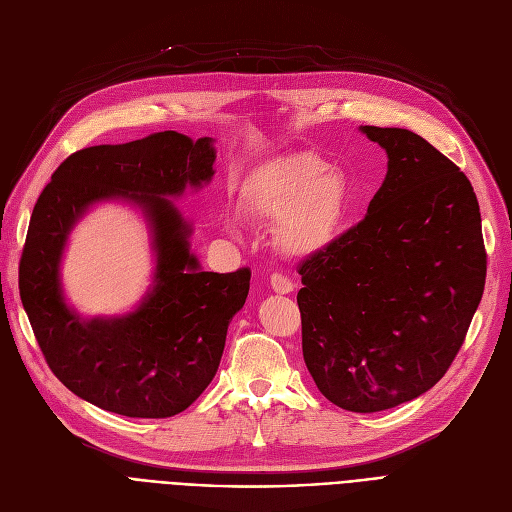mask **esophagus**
Instances as JSON below:
<instances>
[{"label":"esophagus","instance_id":"1","mask_svg":"<svg viewBox=\"0 0 512 512\" xmlns=\"http://www.w3.org/2000/svg\"><path fill=\"white\" fill-rule=\"evenodd\" d=\"M270 284H272V290L278 292V294H290L292 288H294V284L284 274H280V272L270 276Z\"/></svg>","mask_w":512,"mask_h":512}]
</instances>
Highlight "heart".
<instances>
[{
    "instance_id": "obj_1",
    "label": "heart",
    "mask_w": 512,
    "mask_h": 512,
    "mask_svg": "<svg viewBox=\"0 0 512 512\" xmlns=\"http://www.w3.org/2000/svg\"><path fill=\"white\" fill-rule=\"evenodd\" d=\"M249 211L278 222L276 245L292 257L326 249L338 234L348 207V182L311 153H290L267 168L251 186ZM234 234L236 226L228 222Z\"/></svg>"
}]
</instances>
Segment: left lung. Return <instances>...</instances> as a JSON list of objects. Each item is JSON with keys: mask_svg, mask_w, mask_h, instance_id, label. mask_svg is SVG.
<instances>
[{"mask_svg": "<svg viewBox=\"0 0 512 512\" xmlns=\"http://www.w3.org/2000/svg\"><path fill=\"white\" fill-rule=\"evenodd\" d=\"M388 153L367 215L299 265L303 357L319 392L353 413L436 386L486 284L469 178L407 128L361 126Z\"/></svg>", "mask_w": 512, "mask_h": 512, "instance_id": "1", "label": "left lung"}]
</instances>
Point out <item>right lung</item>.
I'll return each mask as SVG.
<instances>
[{
	"mask_svg": "<svg viewBox=\"0 0 512 512\" xmlns=\"http://www.w3.org/2000/svg\"><path fill=\"white\" fill-rule=\"evenodd\" d=\"M213 161L209 137L193 141L164 130L72 153L37 199L18 270L22 307L49 369L99 409L141 419L178 415L220 367L228 324L247 301L251 270L203 272L188 245L193 228L168 201L186 186L207 184ZM107 198L144 209L156 274L134 312L83 320L65 305L59 261L75 222Z\"/></svg>",
	"mask_w": 512,
	"mask_h": 512,
	"instance_id": "obj_1",
	"label": "right lung"
}]
</instances>
